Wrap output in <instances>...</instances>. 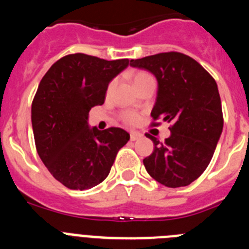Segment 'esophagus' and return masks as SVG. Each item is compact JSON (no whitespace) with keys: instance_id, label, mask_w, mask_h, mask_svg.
<instances>
[{"instance_id":"obj_1","label":"esophagus","mask_w":249,"mask_h":249,"mask_svg":"<svg viewBox=\"0 0 249 249\" xmlns=\"http://www.w3.org/2000/svg\"><path fill=\"white\" fill-rule=\"evenodd\" d=\"M141 137H142V133H140V132L132 131L131 133H129V138H131V141H137L138 138Z\"/></svg>"}]
</instances>
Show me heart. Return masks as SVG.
I'll return each mask as SVG.
<instances>
[{"mask_svg": "<svg viewBox=\"0 0 249 249\" xmlns=\"http://www.w3.org/2000/svg\"><path fill=\"white\" fill-rule=\"evenodd\" d=\"M149 77L151 76L148 73H146V72H137L135 74V77H133V82L136 85V83L146 80V78H149ZM122 120L126 123H128V124H136L138 122V116L136 113H133V112H124L122 114Z\"/></svg>", "mask_w": 249, "mask_h": 249, "instance_id": "1", "label": "heart"}]
</instances>
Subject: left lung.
<instances>
[{
  "label": "left lung",
  "mask_w": 249,
  "mask_h": 249,
  "mask_svg": "<svg viewBox=\"0 0 249 249\" xmlns=\"http://www.w3.org/2000/svg\"><path fill=\"white\" fill-rule=\"evenodd\" d=\"M129 65L155 74L158 91L151 116L172 124L164 142L146 135L155 144L143 160L146 171L166 187L188 186L208 167L223 129L217 83L196 59L179 52L131 59Z\"/></svg>",
  "instance_id": "left-lung-1"
}]
</instances>
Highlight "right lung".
Instances as JSON below:
<instances>
[{
    "label": "right lung",
    "instance_id": "right-lung-1",
    "mask_svg": "<svg viewBox=\"0 0 249 249\" xmlns=\"http://www.w3.org/2000/svg\"><path fill=\"white\" fill-rule=\"evenodd\" d=\"M129 65L85 53L59 58L41 80L31 120L37 153L50 173L70 190H89L108 176L124 129L89 126V112L103 105L108 83Z\"/></svg>",
    "mask_w": 249,
    "mask_h": 249
}]
</instances>
